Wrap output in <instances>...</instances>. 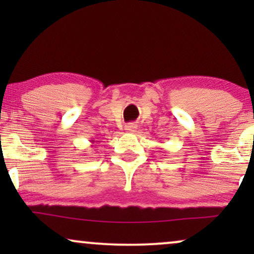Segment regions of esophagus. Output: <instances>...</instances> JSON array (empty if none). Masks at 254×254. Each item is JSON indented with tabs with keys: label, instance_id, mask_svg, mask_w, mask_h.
Here are the masks:
<instances>
[{
	"label": "esophagus",
	"instance_id": "obj_1",
	"mask_svg": "<svg viewBox=\"0 0 254 254\" xmlns=\"http://www.w3.org/2000/svg\"><path fill=\"white\" fill-rule=\"evenodd\" d=\"M137 129V125L135 123H129L125 125V130L127 131V132H135Z\"/></svg>",
	"mask_w": 254,
	"mask_h": 254
}]
</instances>
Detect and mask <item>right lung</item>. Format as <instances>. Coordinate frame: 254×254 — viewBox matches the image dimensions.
Listing matches in <instances>:
<instances>
[{
  "label": "right lung",
  "mask_w": 254,
  "mask_h": 254,
  "mask_svg": "<svg viewBox=\"0 0 254 254\" xmlns=\"http://www.w3.org/2000/svg\"><path fill=\"white\" fill-rule=\"evenodd\" d=\"M90 142H92V143H95V142H98V141H94V139H90Z\"/></svg>",
  "instance_id": "obj_1"
}]
</instances>
